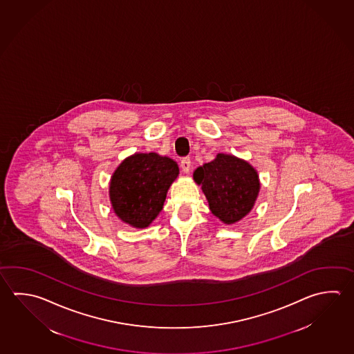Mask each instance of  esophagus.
I'll return each mask as SVG.
<instances>
[{
  "mask_svg": "<svg viewBox=\"0 0 354 354\" xmlns=\"http://www.w3.org/2000/svg\"><path fill=\"white\" fill-rule=\"evenodd\" d=\"M180 168H182V171L185 174L189 172V169H191V160H189V157H185V158L180 160Z\"/></svg>",
  "mask_w": 354,
  "mask_h": 354,
  "instance_id": "esophagus-1",
  "label": "esophagus"
}]
</instances>
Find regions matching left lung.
<instances>
[{
  "label": "left lung",
  "mask_w": 354,
  "mask_h": 354,
  "mask_svg": "<svg viewBox=\"0 0 354 354\" xmlns=\"http://www.w3.org/2000/svg\"><path fill=\"white\" fill-rule=\"evenodd\" d=\"M193 178L202 186L213 214L227 225L250 213L259 192L256 169L230 154H217L216 160L197 168Z\"/></svg>",
  "instance_id": "8db88e82"
}]
</instances>
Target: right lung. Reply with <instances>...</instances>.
Returning <instances> with one entry per match:
<instances>
[{
    "instance_id": "right-lung-1",
    "label": "right lung",
    "mask_w": 354,
    "mask_h": 354,
    "mask_svg": "<svg viewBox=\"0 0 354 354\" xmlns=\"http://www.w3.org/2000/svg\"><path fill=\"white\" fill-rule=\"evenodd\" d=\"M178 176L177 163L157 153L126 158L112 176L109 197L117 216L136 228H145L163 208L168 188Z\"/></svg>"
}]
</instances>
